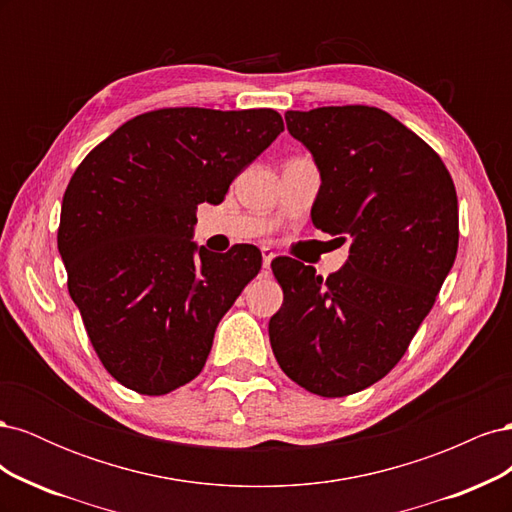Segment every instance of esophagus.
<instances>
[{
  "mask_svg": "<svg viewBox=\"0 0 512 512\" xmlns=\"http://www.w3.org/2000/svg\"><path fill=\"white\" fill-rule=\"evenodd\" d=\"M273 258H275V252L271 250V247H262V267L269 269Z\"/></svg>",
  "mask_w": 512,
  "mask_h": 512,
  "instance_id": "esophagus-1",
  "label": "esophagus"
}]
</instances>
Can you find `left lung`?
<instances>
[{
    "instance_id": "8db88e82",
    "label": "left lung",
    "mask_w": 512,
    "mask_h": 512,
    "mask_svg": "<svg viewBox=\"0 0 512 512\" xmlns=\"http://www.w3.org/2000/svg\"><path fill=\"white\" fill-rule=\"evenodd\" d=\"M286 126L320 168L314 226L352 245L327 280L271 262L284 303L269 339L290 380L346 397L389 374L436 303L457 256V192L438 153L376 106L288 111Z\"/></svg>"
}]
</instances>
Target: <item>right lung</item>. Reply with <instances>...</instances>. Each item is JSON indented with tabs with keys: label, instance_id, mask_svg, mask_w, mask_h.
Returning a JSON list of instances; mask_svg holds the SVG:
<instances>
[{
	"label": "right lung",
	"instance_id": "add662e5",
	"mask_svg": "<svg viewBox=\"0 0 512 512\" xmlns=\"http://www.w3.org/2000/svg\"><path fill=\"white\" fill-rule=\"evenodd\" d=\"M284 132L273 108H158L91 149L68 183L57 247L104 369L126 389L166 395L194 380L213 333L262 265L256 245L192 243L200 203Z\"/></svg>",
	"mask_w": 512,
	"mask_h": 512
}]
</instances>
